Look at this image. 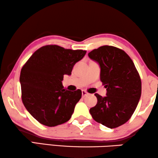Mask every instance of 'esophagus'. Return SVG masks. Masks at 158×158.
<instances>
[{
  "instance_id": "1",
  "label": "esophagus",
  "mask_w": 158,
  "mask_h": 158,
  "mask_svg": "<svg viewBox=\"0 0 158 158\" xmlns=\"http://www.w3.org/2000/svg\"><path fill=\"white\" fill-rule=\"evenodd\" d=\"M88 95H89V93L87 92V91L82 90V96H83V97H85V96Z\"/></svg>"
}]
</instances>
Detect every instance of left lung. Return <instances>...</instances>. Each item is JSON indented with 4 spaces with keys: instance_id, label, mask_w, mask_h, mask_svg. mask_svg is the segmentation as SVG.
Segmentation results:
<instances>
[{
    "instance_id": "obj_1",
    "label": "left lung",
    "mask_w": 158,
    "mask_h": 158,
    "mask_svg": "<svg viewBox=\"0 0 158 158\" xmlns=\"http://www.w3.org/2000/svg\"><path fill=\"white\" fill-rule=\"evenodd\" d=\"M99 64L100 81L107 90L106 97L95 93L96 106L90 109L96 122L109 128L125 124L131 118L141 96V80L134 63L125 51L103 45L88 53Z\"/></svg>"
}]
</instances>
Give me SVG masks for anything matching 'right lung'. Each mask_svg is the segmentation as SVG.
I'll return each instance as SVG.
<instances>
[{
    "mask_svg": "<svg viewBox=\"0 0 158 158\" xmlns=\"http://www.w3.org/2000/svg\"><path fill=\"white\" fill-rule=\"evenodd\" d=\"M85 53L83 50L45 45L34 52L23 65L20 75L23 103L41 124L54 127L71 118L82 92L66 90L62 81L64 75H71L74 65Z\"/></svg>",
    "mask_w": 158,
    "mask_h": 158,
    "instance_id": "obj_1",
    "label": "right lung"
}]
</instances>
